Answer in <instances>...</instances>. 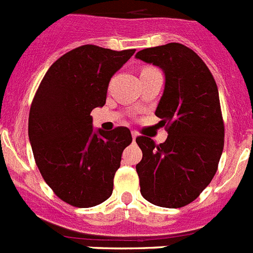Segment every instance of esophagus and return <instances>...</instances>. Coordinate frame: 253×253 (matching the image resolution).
<instances>
[{"instance_id":"34e87169","label":"esophagus","mask_w":253,"mask_h":253,"mask_svg":"<svg viewBox=\"0 0 253 253\" xmlns=\"http://www.w3.org/2000/svg\"><path fill=\"white\" fill-rule=\"evenodd\" d=\"M137 137H138V134L135 133V131H131V138H133V142H135Z\"/></svg>"}]
</instances>
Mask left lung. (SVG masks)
Returning <instances> with one entry per match:
<instances>
[{"instance_id": "obj_1", "label": "left lung", "mask_w": 253, "mask_h": 253, "mask_svg": "<svg viewBox=\"0 0 253 253\" xmlns=\"http://www.w3.org/2000/svg\"><path fill=\"white\" fill-rule=\"evenodd\" d=\"M135 58L165 73L156 115L169 133L161 144L135 139L143 153L135 166L140 194L158 207H185L213 180L224 147L218 87L202 58L180 43L143 49Z\"/></svg>"}]
</instances>
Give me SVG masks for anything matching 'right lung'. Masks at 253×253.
<instances>
[{"mask_svg": "<svg viewBox=\"0 0 253 253\" xmlns=\"http://www.w3.org/2000/svg\"><path fill=\"white\" fill-rule=\"evenodd\" d=\"M134 51L78 46L55 60L40 82L29 139L44 181L67 204L91 208L111 196L131 134L124 126L95 131L91 111L104 106L111 77Z\"/></svg>", "mask_w": 253, "mask_h": 253, "instance_id": "add662e5", "label": "right lung"}]
</instances>
